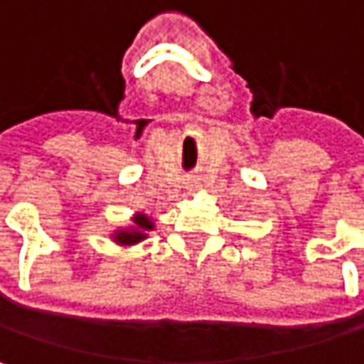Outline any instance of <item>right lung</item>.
I'll use <instances>...</instances> for the list:
<instances>
[{"mask_svg": "<svg viewBox=\"0 0 364 364\" xmlns=\"http://www.w3.org/2000/svg\"><path fill=\"white\" fill-rule=\"evenodd\" d=\"M151 230H156L154 219L147 217L145 213H136V215H132V223H130L128 228L115 230V232L111 234V238H113V242H117L119 247H132V245L145 240L147 234H149Z\"/></svg>", "mask_w": 364, "mask_h": 364, "instance_id": "right-lung-1", "label": "right lung"}]
</instances>
